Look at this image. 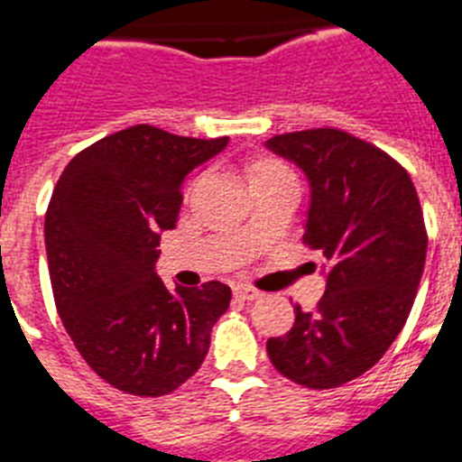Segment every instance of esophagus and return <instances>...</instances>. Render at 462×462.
Masks as SVG:
<instances>
[{
    "instance_id": "obj_1",
    "label": "esophagus",
    "mask_w": 462,
    "mask_h": 462,
    "mask_svg": "<svg viewBox=\"0 0 462 462\" xmlns=\"http://www.w3.org/2000/svg\"><path fill=\"white\" fill-rule=\"evenodd\" d=\"M235 296H237L239 300H255V298H261V291L254 289V286L249 284H237L235 286Z\"/></svg>"
}]
</instances>
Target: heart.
I'll return each instance as SVG.
<instances>
[{
    "mask_svg": "<svg viewBox=\"0 0 462 462\" xmlns=\"http://www.w3.org/2000/svg\"><path fill=\"white\" fill-rule=\"evenodd\" d=\"M279 173H286V169L274 159H255L251 162L249 169H246V176L251 180H258V178H270V176H279Z\"/></svg>",
    "mask_w": 462,
    "mask_h": 462,
    "instance_id": "b5f03b06",
    "label": "heart"
}]
</instances>
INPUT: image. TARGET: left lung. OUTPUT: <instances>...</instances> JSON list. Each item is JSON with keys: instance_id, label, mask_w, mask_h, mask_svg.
<instances>
[{"instance_id": "8db88e82", "label": "left lung", "mask_w": 462, "mask_h": 462, "mask_svg": "<svg viewBox=\"0 0 462 462\" xmlns=\"http://www.w3.org/2000/svg\"><path fill=\"white\" fill-rule=\"evenodd\" d=\"M265 147L308 178L303 239L324 255L327 279L317 308L298 305L291 331L267 340V356L298 385L338 387L404 328L428 254L420 201L390 154L345 131H296Z\"/></svg>"}]
</instances>
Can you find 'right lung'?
I'll use <instances>...</instances> for the list:
<instances>
[{
	"instance_id": "add662e5",
	"label": "right lung",
	"mask_w": 462,
	"mask_h": 462,
	"mask_svg": "<svg viewBox=\"0 0 462 462\" xmlns=\"http://www.w3.org/2000/svg\"><path fill=\"white\" fill-rule=\"evenodd\" d=\"M227 143L138 124L81 150L58 178L44 220L58 315L88 366L122 393L162 397L183 385L230 308V286L171 291L154 270L185 178Z\"/></svg>"
}]
</instances>
